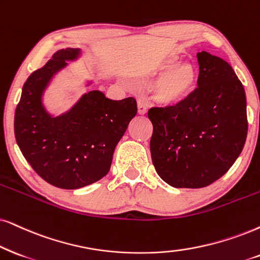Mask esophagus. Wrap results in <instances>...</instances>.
Masks as SVG:
<instances>
[{"mask_svg":"<svg viewBox=\"0 0 260 260\" xmlns=\"http://www.w3.org/2000/svg\"><path fill=\"white\" fill-rule=\"evenodd\" d=\"M138 114H139V115H146L147 114V107L143 101H138Z\"/></svg>","mask_w":260,"mask_h":260,"instance_id":"1","label":"esophagus"}]
</instances>
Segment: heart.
Masks as SVG:
<instances>
[{
	"label": "heart",
	"instance_id": "heart-1",
	"mask_svg": "<svg viewBox=\"0 0 260 260\" xmlns=\"http://www.w3.org/2000/svg\"><path fill=\"white\" fill-rule=\"evenodd\" d=\"M158 78L150 87V96L160 107H176L192 96L199 80V72L190 62H182L176 55L160 61L151 72Z\"/></svg>",
	"mask_w": 260,
	"mask_h": 260
}]
</instances>
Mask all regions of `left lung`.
<instances>
[{
  "instance_id": "8db88e82",
  "label": "left lung",
  "mask_w": 260,
  "mask_h": 260,
  "mask_svg": "<svg viewBox=\"0 0 260 260\" xmlns=\"http://www.w3.org/2000/svg\"><path fill=\"white\" fill-rule=\"evenodd\" d=\"M198 87L176 107L152 108L151 158L175 188H202L224 175L247 137L246 94L232 66L202 51Z\"/></svg>"
}]
</instances>
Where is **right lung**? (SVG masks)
Wrapping results in <instances>:
<instances>
[{"mask_svg":"<svg viewBox=\"0 0 260 260\" xmlns=\"http://www.w3.org/2000/svg\"><path fill=\"white\" fill-rule=\"evenodd\" d=\"M81 57L80 48L52 54L26 80L14 116L15 139L26 160L43 180L63 189L81 188L109 173L115 147L137 115L134 98L113 101L98 90L60 115L48 109L45 92L54 78ZM92 83L85 79L84 86Z\"/></svg>","mask_w":260,"mask_h":260,"instance_id":"obj_1","label":"right lung"}]
</instances>
